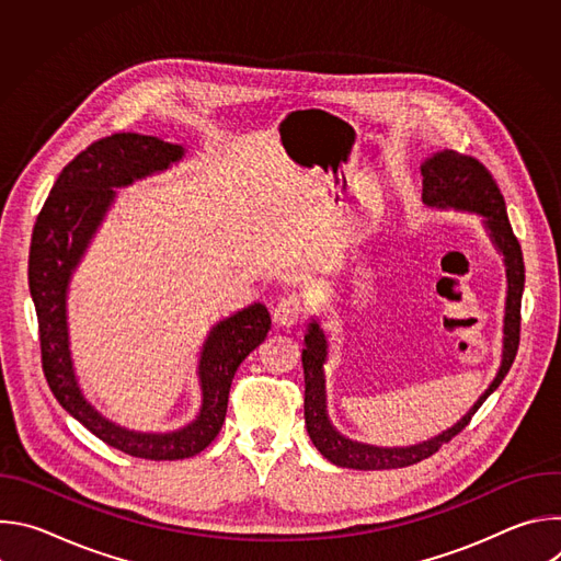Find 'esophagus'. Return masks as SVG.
I'll use <instances>...</instances> for the list:
<instances>
[{
    "instance_id": "34e87169",
    "label": "esophagus",
    "mask_w": 561,
    "mask_h": 561,
    "mask_svg": "<svg viewBox=\"0 0 561 561\" xmlns=\"http://www.w3.org/2000/svg\"><path fill=\"white\" fill-rule=\"evenodd\" d=\"M304 304L297 295H288V297H282L275 308H273V319L279 324V327H293L297 324L299 319L304 317Z\"/></svg>"
}]
</instances>
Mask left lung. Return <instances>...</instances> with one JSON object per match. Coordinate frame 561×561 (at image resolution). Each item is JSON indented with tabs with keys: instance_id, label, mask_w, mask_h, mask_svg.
I'll use <instances>...</instances> for the list:
<instances>
[{
	"instance_id": "obj_1",
	"label": "left lung",
	"mask_w": 561,
	"mask_h": 561,
	"mask_svg": "<svg viewBox=\"0 0 561 561\" xmlns=\"http://www.w3.org/2000/svg\"><path fill=\"white\" fill-rule=\"evenodd\" d=\"M422 199L426 206L435 208H455L479 213L484 217V226L493 244L504 255L506 279H508V297H506V317H504V353L502 366L486 388V392L477 399L474 407L448 431L435 435L422 444L404 446V448H379L362 442H353L335 431L327 413V379L324 364L329 355V342L319 324H308V333L304 335V420L306 431L329 461L344 468L355 470H383V468H404L413 466L431 455H435L442 444H448L455 435H459L477 409L486 402V397L502 383L506 373L511 370L517 348H519V322H522V293H524V257L517 237L511 228L506 215V202L500 193L497 182L489 173V169L470 154H461L457 150H442L428 157L422 164Z\"/></svg>"
}]
</instances>
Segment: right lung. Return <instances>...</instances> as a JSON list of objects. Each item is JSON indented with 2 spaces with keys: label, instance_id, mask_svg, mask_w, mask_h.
<instances>
[{
  "label": "right lung",
  "instance_id": "1",
  "mask_svg": "<svg viewBox=\"0 0 561 561\" xmlns=\"http://www.w3.org/2000/svg\"><path fill=\"white\" fill-rule=\"evenodd\" d=\"M182 157V146L139 133H115L93 141L59 173L37 215L28 255V288L37 310L42 368L55 399L108 446L152 461L193 457L217 437L239 364L271 331V314L264 304H251L213 327L197 368L202 386L199 415L173 433L122 428L98 413L79 390L66 322L70 275L115 199L113 188L167 171Z\"/></svg>",
  "mask_w": 561,
  "mask_h": 561
}]
</instances>
